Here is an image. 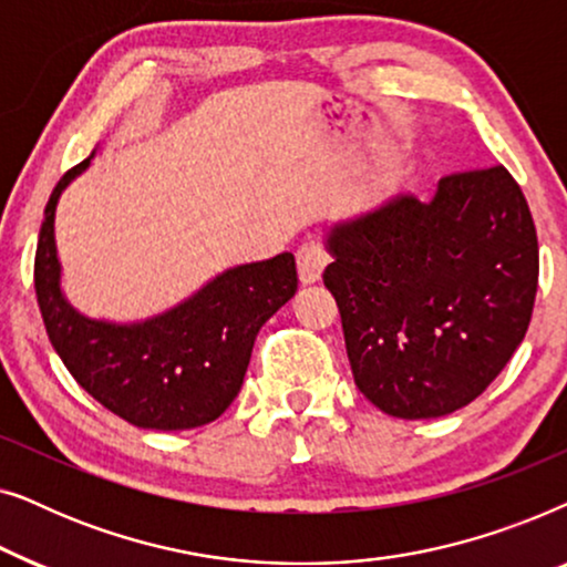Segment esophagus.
I'll use <instances>...</instances> for the list:
<instances>
[{
    "label": "esophagus",
    "mask_w": 567,
    "mask_h": 567,
    "mask_svg": "<svg viewBox=\"0 0 567 567\" xmlns=\"http://www.w3.org/2000/svg\"><path fill=\"white\" fill-rule=\"evenodd\" d=\"M324 266H328V252H324V247L320 243H305L297 250L299 281L305 286L320 281Z\"/></svg>",
    "instance_id": "34e87169"
}]
</instances>
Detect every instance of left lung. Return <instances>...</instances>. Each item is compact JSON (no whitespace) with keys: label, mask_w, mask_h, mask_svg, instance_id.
<instances>
[{"label":"left lung","mask_w":567,"mask_h":567,"mask_svg":"<svg viewBox=\"0 0 567 567\" xmlns=\"http://www.w3.org/2000/svg\"><path fill=\"white\" fill-rule=\"evenodd\" d=\"M355 386L386 415L421 421L470 405L526 336L539 278L532 212L503 165L400 193L328 231Z\"/></svg>","instance_id":"obj_1"}]
</instances>
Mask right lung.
<instances>
[{"label": "right lung", "mask_w": 567, "mask_h": 567, "mask_svg": "<svg viewBox=\"0 0 567 567\" xmlns=\"http://www.w3.org/2000/svg\"><path fill=\"white\" fill-rule=\"evenodd\" d=\"M92 157L61 177L38 235L35 297L51 346L82 390L131 425L185 431L212 423L237 398L258 330L297 293L293 255L224 270L144 322L90 320L61 291L53 221L59 196Z\"/></svg>", "instance_id": "right-lung-1"}]
</instances>
